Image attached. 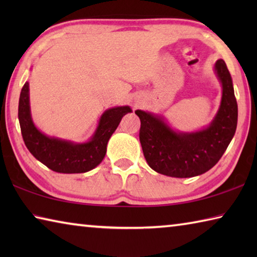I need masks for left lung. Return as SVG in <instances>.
I'll return each instance as SVG.
<instances>
[{
    "label": "left lung",
    "mask_w": 257,
    "mask_h": 257,
    "mask_svg": "<svg viewBox=\"0 0 257 257\" xmlns=\"http://www.w3.org/2000/svg\"><path fill=\"white\" fill-rule=\"evenodd\" d=\"M215 71L222 84V101L215 119L202 132L178 134L158 116L135 111L141 119L139 141L143 153L154 171L190 178L208 171L222 158L236 133L238 105L231 76L222 59L216 61Z\"/></svg>",
    "instance_id": "1"
}]
</instances>
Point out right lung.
<instances>
[{
    "mask_svg": "<svg viewBox=\"0 0 257 257\" xmlns=\"http://www.w3.org/2000/svg\"><path fill=\"white\" fill-rule=\"evenodd\" d=\"M129 106L113 107L105 111L92 141L85 144L50 138L35 127L29 110V86L24 85L20 93L18 118L25 145L30 153L47 168L59 173H82L92 170L102 162L106 145Z\"/></svg>",
    "mask_w": 257,
    "mask_h": 257,
    "instance_id": "right-lung-1",
    "label": "right lung"
}]
</instances>
